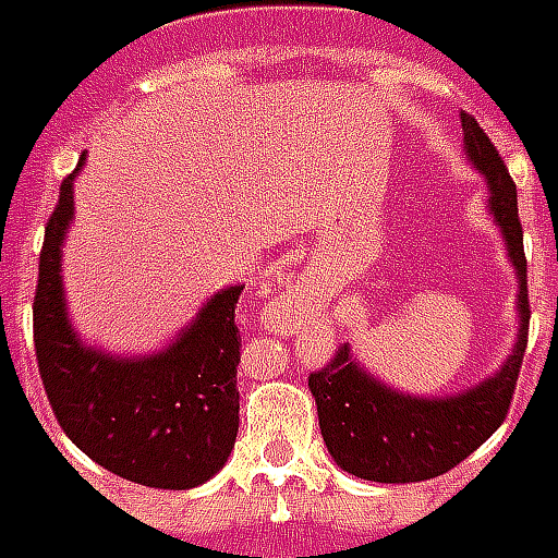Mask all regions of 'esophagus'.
<instances>
[{
    "mask_svg": "<svg viewBox=\"0 0 558 558\" xmlns=\"http://www.w3.org/2000/svg\"><path fill=\"white\" fill-rule=\"evenodd\" d=\"M288 294H294V291H288Z\"/></svg>",
    "mask_w": 558,
    "mask_h": 558,
    "instance_id": "34e87169",
    "label": "esophagus"
}]
</instances>
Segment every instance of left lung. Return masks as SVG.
I'll return each mask as SVG.
<instances>
[{
  "instance_id": "obj_1",
  "label": "left lung",
  "mask_w": 558,
  "mask_h": 558,
  "mask_svg": "<svg viewBox=\"0 0 558 558\" xmlns=\"http://www.w3.org/2000/svg\"><path fill=\"white\" fill-rule=\"evenodd\" d=\"M462 144L477 171L487 177L489 209L508 246L520 294V333L511 357L499 373L472 390L426 399L399 393L363 369L349 345H339L333 361L310 375L318 405L324 445L342 472L378 484H414L460 465L487 441L508 417L517 375L529 342V291H525L523 225L517 216V185L472 113H460Z\"/></svg>"
}]
</instances>
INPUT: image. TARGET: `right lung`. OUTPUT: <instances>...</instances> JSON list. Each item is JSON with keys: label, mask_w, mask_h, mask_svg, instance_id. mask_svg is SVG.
I'll list each match as a JSON object with an SVG mask.
<instances>
[{"label": "right lung", "mask_w": 558, "mask_h": 558, "mask_svg": "<svg viewBox=\"0 0 558 558\" xmlns=\"http://www.w3.org/2000/svg\"><path fill=\"white\" fill-rule=\"evenodd\" d=\"M81 165L59 185L38 258L33 330L41 385L62 433L89 460L144 487L192 489L228 462L240 429L234 310L243 286L213 294L159 354L129 361L83 345L59 276Z\"/></svg>", "instance_id": "add662e5"}]
</instances>
